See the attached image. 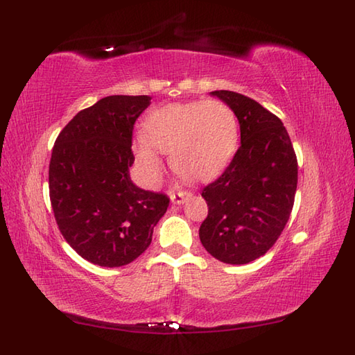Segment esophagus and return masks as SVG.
Instances as JSON below:
<instances>
[{
  "mask_svg": "<svg viewBox=\"0 0 355 355\" xmlns=\"http://www.w3.org/2000/svg\"><path fill=\"white\" fill-rule=\"evenodd\" d=\"M191 192H186V191H178V192H171V201L173 205H183L187 200L191 198Z\"/></svg>",
  "mask_w": 355,
  "mask_h": 355,
  "instance_id": "esophagus-1",
  "label": "esophagus"
}]
</instances>
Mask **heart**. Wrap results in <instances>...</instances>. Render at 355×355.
I'll return each mask as SVG.
<instances>
[{
	"label": "heart",
	"mask_w": 355,
	"mask_h": 355,
	"mask_svg": "<svg viewBox=\"0 0 355 355\" xmlns=\"http://www.w3.org/2000/svg\"><path fill=\"white\" fill-rule=\"evenodd\" d=\"M239 141L236 114L220 101L169 103L149 112L135 141L137 163L149 178L162 171V154H171L177 175L192 182L210 180L225 169Z\"/></svg>",
	"instance_id": "obj_1"
}]
</instances>
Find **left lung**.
I'll use <instances>...</instances> for the list:
<instances>
[{"label":"left lung","mask_w":355,"mask_h":355,"mask_svg":"<svg viewBox=\"0 0 355 355\" xmlns=\"http://www.w3.org/2000/svg\"><path fill=\"white\" fill-rule=\"evenodd\" d=\"M235 112L241 146L214 183L202 189L209 214L200 227L202 247L225 263L266 254L288 221L297 187V158L281 119L239 93L212 92Z\"/></svg>","instance_id":"1"}]
</instances>
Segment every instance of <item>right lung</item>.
<instances>
[{
	"mask_svg": "<svg viewBox=\"0 0 355 355\" xmlns=\"http://www.w3.org/2000/svg\"><path fill=\"white\" fill-rule=\"evenodd\" d=\"M149 96H108L79 111L53 146L50 201L58 227L78 254L101 267L137 259L166 214L164 193L131 182L132 130Z\"/></svg>",
	"mask_w": 355,
	"mask_h": 355,
	"instance_id": "obj_1",
	"label": "right lung"
}]
</instances>
